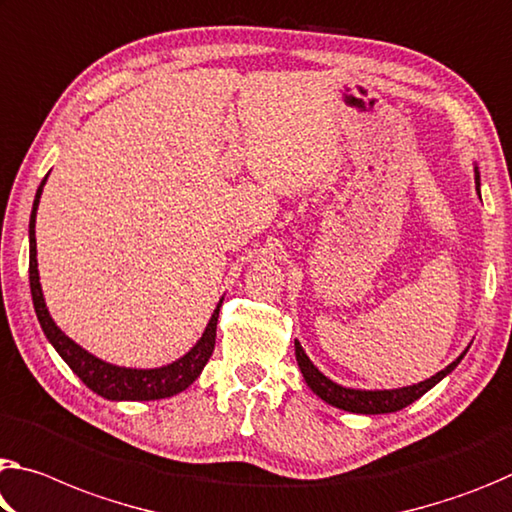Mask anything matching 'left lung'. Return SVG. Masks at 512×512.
Returning a JSON list of instances; mask_svg holds the SVG:
<instances>
[{"label": "left lung", "instance_id": "obj_1", "mask_svg": "<svg viewBox=\"0 0 512 512\" xmlns=\"http://www.w3.org/2000/svg\"><path fill=\"white\" fill-rule=\"evenodd\" d=\"M478 170H476V189H478ZM467 353V351H465ZM465 353L460 355L456 362H451L449 367L437 371L435 376H431L424 383L410 385V387H401V389H376V392H367V389H348L337 383H332L330 378L323 376V373L314 367L312 360L307 358L303 346L296 342V360L300 373H303L305 383L312 387V392L316 396H321L323 401L335 405L339 410H348V412H360V415H385V412H396L405 408V405L415 403L419 396H424L428 389L435 387L440 380L458 367V362L465 358Z\"/></svg>", "mask_w": 512, "mask_h": 512}]
</instances>
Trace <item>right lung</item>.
I'll return each mask as SVG.
<instances>
[{
	"instance_id": "1",
	"label": "right lung",
	"mask_w": 512,
	"mask_h": 512,
	"mask_svg": "<svg viewBox=\"0 0 512 512\" xmlns=\"http://www.w3.org/2000/svg\"><path fill=\"white\" fill-rule=\"evenodd\" d=\"M45 182L47 177L38 186L34 209H31V221H29V285H31V298H34V310L40 321V328L45 332V337L50 339L52 346L56 348V353L68 362V367L81 378V383H84L88 389H93L95 394L104 396V399L154 401V399H168V396L180 394L182 389L189 387L193 380L200 376V371L205 369L207 360L212 358L214 344H216L218 312H221L223 300L216 305L212 319H209L205 332H202V337L198 339V344L193 346L184 358H180L173 364H166V367L125 369V367H116V364L104 362L88 351H84V348L72 342L66 332H61L59 326L52 321V316L45 307L43 289H40V282H38L34 227H36V209H38L40 193H43Z\"/></svg>"
}]
</instances>
